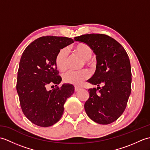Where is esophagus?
I'll list each match as a JSON object with an SVG mask.
<instances>
[{"label":"esophagus","mask_w":150,"mask_h":150,"mask_svg":"<svg viewBox=\"0 0 150 150\" xmlns=\"http://www.w3.org/2000/svg\"><path fill=\"white\" fill-rule=\"evenodd\" d=\"M81 90V87L79 86H75V91H78Z\"/></svg>","instance_id":"obj_1"}]
</instances>
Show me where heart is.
<instances>
[{
	"instance_id": "1",
	"label": "heart",
	"mask_w": 150,
	"mask_h": 150,
	"mask_svg": "<svg viewBox=\"0 0 150 150\" xmlns=\"http://www.w3.org/2000/svg\"><path fill=\"white\" fill-rule=\"evenodd\" d=\"M75 51L76 53L86 60L88 64H91L90 59L93 56V51L91 47L85 43H80L76 46ZM68 51L66 48L60 50L55 57V64L60 71H65L68 68ZM90 77V73L87 69H81L79 71H70L63 75V81L66 83L74 85H79Z\"/></svg>"
}]
</instances>
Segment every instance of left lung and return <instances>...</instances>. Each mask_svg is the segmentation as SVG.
<instances>
[{
  "label": "left lung",
  "mask_w": 150,
  "mask_h": 150,
  "mask_svg": "<svg viewBox=\"0 0 150 150\" xmlns=\"http://www.w3.org/2000/svg\"><path fill=\"white\" fill-rule=\"evenodd\" d=\"M75 40L90 46L97 61L94 75L88 80L97 85V89L88 90L86 112L98 124L113 122L123 113L131 94L132 72L128 54L120 44L106 35H82ZM100 84L103 86L100 88Z\"/></svg>",
  "instance_id": "8db88e82"
}]
</instances>
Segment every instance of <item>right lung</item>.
Listing matches in <instances>:
<instances>
[{
  "label": "right lung",
  "mask_w": 150,
  "mask_h": 150,
  "mask_svg": "<svg viewBox=\"0 0 150 150\" xmlns=\"http://www.w3.org/2000/svg\"><path fill=\"white\" fill-rule=\"evenodd\" d=\"M73 42L71 38L42 37L28 45L22 53L17 91L22 112L37 126L49 127L58 122L67 98L74 93V86L69 84L47 90L49 84L57 86L62 81L55 64L57 54Z\"/></svg>",
  "instance_id": "obj_1"
}]
</instances>
